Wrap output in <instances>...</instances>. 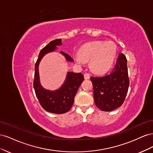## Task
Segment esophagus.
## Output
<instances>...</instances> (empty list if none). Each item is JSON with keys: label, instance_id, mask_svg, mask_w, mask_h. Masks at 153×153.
Returning <instances> with one entry per match:
<instances>
[{"label": "esophagus", "instance_id": "34e87169", "mask_svg": "<svg viewBox=\"0 0 153 153\" xmlns=\"http://www.w3.org/2000/svg\"><path fill=\"white\" fill-rule=\"evenodd\" d=\"M84 78H85V80L89 79V78H90V74H89V73H84Z\"/></svg>", "mask_w": 153, "mask_h": 153}]
</instances>
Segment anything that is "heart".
<instances>
[{
	"label": "heart",
	"mask_w": 153,
	"mask_h": 153,
	"mask_svg": "<svg viewBox=\"0 0 153 153\" xmlns=\"http://www.w3.org/2000/svg\"><path fill=\"white\" fill-rule=\"evenodd\" d=\"M116 54V45L112 41H96L83 45L73 58L80 65L84 64L85 61H91L92 70L101 73L112 67Z\"/></svg>",
	"instance_id": "b5f03b06"
}]
</instances>
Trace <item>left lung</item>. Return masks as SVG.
Wrapping results in <instances>:
<instances>
[{
    "label": "left lung",
    "instance_id": "8db88e82",
    "mask_svg": "<svg viewBox=\"0 0 153 153\" xmlns=\"http://www.w3.org/2000/svg\"><path fill=\"white\" fill-rule=\"evenodd\" d=\"M91 80L97 107L110 112L121 106L129 85L126 56L120 53L112 72L101 76H91Z\"/></svg>",
    "mask_w": 153,
    "mask_h": 153
}]
</instances>
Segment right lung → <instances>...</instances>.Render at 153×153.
I'll return each mask as SVG.
<instances>
[{
	"instance_id": "obj_1",
	"label": "right lung",
	"mask_w": 153,
	"mask_h": 153,
	"mask_svg": "<svg viewBox=\"0 0 153 153\" xmlns=\"http://www.w3.org/2000/svg\"><path fill=\"white\" fill-rule=\"evenodd\" d=\"M61 39L53 40L41 49L35 64L33 82L35 93L41 106L47 112L57 114L66 113L71 108L76 92L82 82L84 80V75L81 73L68 72L64 84L57 91H50L46 90L40 85L38 65L41 59L47 53L55 50L56 46L61 45ZM61 53L66 57L67 61H73L70 55L62 51Z\"/></svg>"
}]
</instances>
